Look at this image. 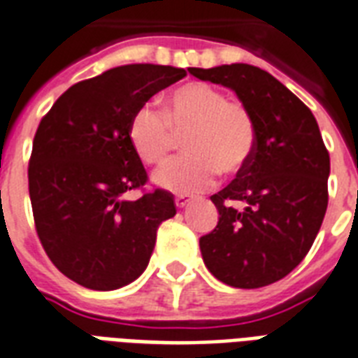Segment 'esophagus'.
I'll list each match as a JSON object with an SVG mask.
<instances>
[{"label":"esophagus","instance_id":"34e87169","mask_svg":"<svg viewBox=\"0 0 358 358\" xmlns=\"http://www.w3.org/2000/svg\"><path fill=\"white\" fill-rule=\"evenodd\" d=\"M174 203H176V206H178V208H186V206L189 205L192 201L187 199V197H184V195H176V197H174Z\"/></svg>","mask_w":358,"mask_h":358}]
</instances>
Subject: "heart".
I'll return each instance as SVG.
<instances>
[{
  "mask_svg": "<svg viewBox=\"0 0 358 358\" xmlns=\"http://www.w3.org/2000/svg\"><path fill=\"white\" fill-rule=\"evenodd\" d=\"M184 155L161 166L153 182L180 195L210 187L220 174H237L250 161L256 129L250 112L210 83H187L166 98L165 112L140 106L129 121V142L145 165H161L176 136Z\"/></svg>",
  "mask_w": 358,
  "mask_h": 358,
  "instance_id": "b5f03b06",
  "label": "heart"
}]
</instances>
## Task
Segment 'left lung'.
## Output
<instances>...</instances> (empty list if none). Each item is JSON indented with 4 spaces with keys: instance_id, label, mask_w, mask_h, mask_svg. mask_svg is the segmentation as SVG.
<instances>
[{
    "instance_id": "left-lung-1",
    "label": "left lung",
    "mask_w": 358,
    "mask_h": 358,
    "mask_svg": "<svg viewBox=\"0 0 358 358\" xmlns=\"http://www.w3.org/2000/svg\"><path fill=\"white\" fill-rule=\"evenodd\" d=\"M189 73L231 89L256 129L250 161L210 197L220 218L201 237L203 260L229 287H267L306 258L327 213L330 157L317 119L256 66L192 68Z\"/></svg>"
}]
</instances>
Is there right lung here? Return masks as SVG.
I'll return each mask as SVG.
<instances>
[{
  "label": "right lung",
  "instance_id": "add662e5",
  "mask_svg": "<svg viewBox=\"0 0 358 358\" xmlns=\"http://www.w3.org/2000/svg\"><path fill=\"white\" fill-rule=\"evenodd\" d=\"M186 70L127 64L79 81L58 98L34 138L28 184L36 229L60 273L91 290H115L150 264L157 227L176 214L155 189L140 199L145 169L129 142V121Z\"/></svg>",
  "mask_w": 358,
  "mask_h": 358
}]
</instances>
